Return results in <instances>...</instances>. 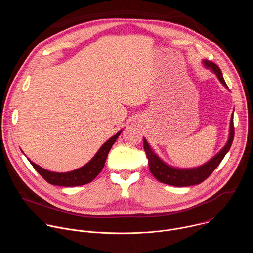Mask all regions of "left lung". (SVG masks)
<instances>
[{"label":"left lung","mask_w":253,"mask_h":253,"mask_svg":"<svg viewBox=\"0 0 253 253\" xmlns=\"http://www.w3.org/2000/svg\"><path fill=\"white\" fill-rule=\"evenodd\" d=\"M204 66L212 71L213 73L218 78L220 83L228 89L224 79L223 75L221 73V70L219 67L207 60L202 61ZM234 138V126H233V113L230 119V127H229V136L224 147L216 154L214 157H212L209 161L204 163L201 166L194 167V168H177L168 165L165 163L150 147L147 140L143 139V145L144 150H145L146 157L148 159V165L149 169L152 173V175L158 180V181L176 186V187H185V186H191V185H197L203 182L206 178L209 177V175L217 167L226 153L229 151L231 144Z\"/></svg>","instance_id":"8db88e82"}]
</instances>
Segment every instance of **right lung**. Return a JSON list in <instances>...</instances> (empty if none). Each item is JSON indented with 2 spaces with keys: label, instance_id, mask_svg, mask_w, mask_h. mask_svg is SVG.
<instances>
[{
  "label": "right lung",
  "instance_id": "right-lung-1",
  "mask_svg": "<svg viewBox=\"0 0 253 253\" xmlns=\"http://www.w3.org/2000/svg\"><path fill=\"white\" fill-rule=\"evenodd\" d=\"M121 132L122 130L119 131L114 136H112L110 139H108L100 147V149L97 151L94 157L87 164L73 171L53 172V171H49L42 168L41 166L31 161L29 158L28 160L30 161L32 166L35 168V170L37 171L48 183L52 185L65 186V187L84 185L93 181V180L97 177V175L101 172V170L105 165V161L108 156V153H109L111 147L113 146V144L115 143L116 139L119 137Z\"/></svg>",
  "mask_w": 253,
  "mask_h": 253
}]
</instances>
